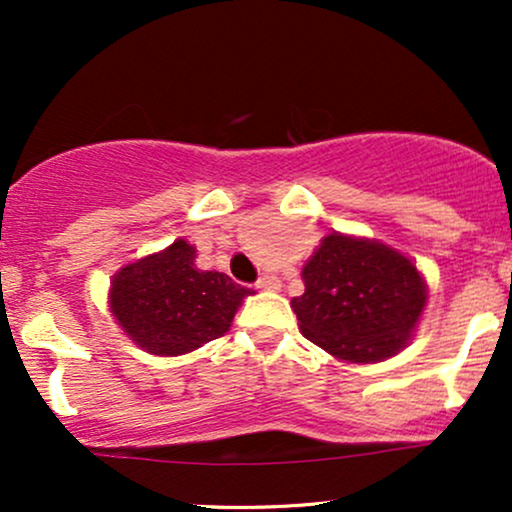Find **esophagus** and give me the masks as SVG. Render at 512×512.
<instances>
[{
  "instance_id": "esophagus-1",
  "label": "esophagus",
  "mask_w": 512,
  "mask_h": 512,
  "mask_svg": "<svg viewBox=\"0 0 512 512\" xmlns=\"http://www.w3.org/2000/svg\"><path fill=\"white\" fill-rule=\"evenodd\" d=\"M257 289L260 291H279L281 289V281H279V276H262L260 281H257Z\"/></svg>"
}]
</instances>
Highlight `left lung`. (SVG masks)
I'll return each instance as SVG.
<instances>
[{"label": "left lung", "instance_id": "1", "mask_svg": "<svg viewBox=\"0 0 512 512\" xmlns=\"http://www.w3.org/2000/svg\"><path fill=\"white\" fill-rule=\"evenodd\" d=\"M291 308L305 339L349 363H375L409 344L428 289L416 264L378 240L330 233L303 267Z\"/></svg>", "mask_w": 512, "mask_h": 512}]
</instances>
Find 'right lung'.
<instances>
[{"mask_svg":"<svg viewBox=\"0 0 512 512\" xmlns=\"http://www.w3.org/2000/svg\"><path fill=\"white\" fill-rule=\"evenodd\" d=\"M195 257L187 240H175L113 276L110 313L149 354L180 356L223 337L252 293L228 274L197 269Z\"/></svg>","mask_w":512,"mask_h":512,"instance_id":"add662e5","label":"right lung"}]
</instances>
